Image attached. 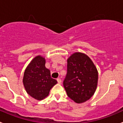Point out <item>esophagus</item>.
<instances>
[{
	"label": "esophagus",
	"instance_id": "34e87169",
	"mask_svg": "<svg viewBox=\"0 0 123 123\" xmlns=\"http://www.w3.org/2000/svg\"><path fill=\"white\" fill-rule=\"evenodd\" d=\"M57 81H58V83L61 84V82H62V80H61V79H59V78H58V79H57Z\"/></svg>",
	"mask_w": 123,
	"mask_h": 123
}]
</instances>
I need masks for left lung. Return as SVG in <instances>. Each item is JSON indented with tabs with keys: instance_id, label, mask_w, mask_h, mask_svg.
I'll return each instance as SVG.
<instances>
[{
	"instance_id": "obj_1",
	"label": "left lung",
	"mask_w": 123,
	"mask_h": 123,
	"mask_svg": "<svg viewBox=\"0 0 123 123\" xmlns=\"http://www.w3.org/2000/svg\"><path fill=\"white\" fill-rule=\"evenodd\" d=\"M98 73L92 61L81 52L72 54L67 59V74L64 87L68 96L77 104L85 102L95 93Z\"/></svg>"
}]
</instances>
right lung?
<instances>
[{"mask_svg": "<svg viewBox=\"0 0 123 123\" xmlns=\"http://www.w3.org/2000/svg\"><path fill=\"white\" fill-rule=\"evenodd\" d=\"M44 58L36 56L24 71L23 84L27 93L35 99L40 100L49 95L52 87L57 83L50 77L49 69L45 67Z\"/></svg>", "mask_w": 123, "mask_h": 123, "instance_id": "add662e5", "label": "right lung"}]
</instances>
